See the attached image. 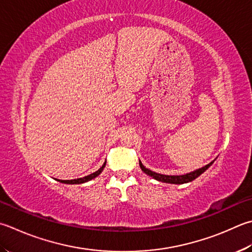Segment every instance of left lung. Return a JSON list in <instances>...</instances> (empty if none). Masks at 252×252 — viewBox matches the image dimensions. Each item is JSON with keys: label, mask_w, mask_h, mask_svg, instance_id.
I'll return each mask as SVG.
<instances>
[{"label": "left lung", "mask_w": 252, "mask_h": 252, "mask_svg": "<svg viewBox=\"0 0 252 252\" xmlns=\"http://www.w3.org/2000/svg\"><path fill=\"white\" fill-rule=\"evenodd\" d=\"M214 161L215 160H213L212 162L206 164L205 167L197 169V170H194V171H192V172L187 173V174H182V175H165V174H160V173L154 172V171L147 169L145 165L141 163L140 160H139V165H140L141 170L144 171L146 174H148L149 177L154 178L155 180H157V181L164 182V183H171V184H183V183L191 182V181H193V180H195L197 177H200L203 172H205V171L210 168L213 163H214Z\"/></svg>", "instance_id": "left-lung-1"}]
</instances>
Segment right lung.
I'll return each instance as SVG.
<instances>
[{
  "instance_id": "add662e5",
  "label": "right lung",
  "mask_w": 252,
  "mask_h": 252,
  "mask_svg": "<svg viewBox=\"0 0 252 252\" xmlns=\"http://www.w3.org/2000/svg\"><path fill=\"white\" fill-rule=\"evenodd\" d=\"M105 164H106V161H105V162H104V164L97 171H95V172H94V173H91V174L87 175V177L74 179V180H58V181L61 182V183H65V184H81V183H84V182H88V181H90V180L96 178L97 175L101 174L102 171L104 170V168H105Z\"/></svg>"
}]
</instances>
